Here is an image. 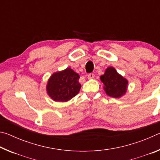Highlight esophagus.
<instances>
[{
  "mask_svg": "<svg viewBox=\"0 0 160 160\" xmlns=\"http://www.w3.org/2000/svg\"><path fill=\"white\" fill-rule=\"evenodd\" d=\"M94 78V75L93 73H89L88 75V79H89V80L93 79Z\"/></svg>",
  "mask_w": 160,
  "mask_h": 160,
  "instance_id": "1",
  "label": "esophagus"
}]
</instances>
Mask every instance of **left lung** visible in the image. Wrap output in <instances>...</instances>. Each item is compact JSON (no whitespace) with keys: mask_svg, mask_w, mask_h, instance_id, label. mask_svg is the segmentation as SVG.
Here are the masks:
<instances>
[{"mask_svg":"<svg viewBox=\"0 0 160 160\" xmlns=\"http://www.w3.org/2000/svg\"><path fill=\"white\" fill-rule=\"evenodd\" d=\"M100 80L104 84L103 88L105 93L113 98H121L125 95L128 90V80L112 66L107 68L104 74L100 76Z\"/></svg>","mask_w":160,"mask_h":160,"instance_id":"left-lung-1","label":"left lung"}]
</instances>
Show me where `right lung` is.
Returning <instances> with one entry per match:
<instances>
[{
	"label": "right lung",
	"instance_id": "1",
	"mask_svg": "<svg viewBox=\"0 0 160 160\" xmlns=\"http://www.w3.org/2000/svg\"><path fill=\"white\" fill-rule=\"evenodd\" d=\"M79 75L70 68L53 72L47 81V93L55 102L69 101L79 93Z\"/></svg>",
	"mask_w": 160,
	"mask_h": 160
}]
</instances>
